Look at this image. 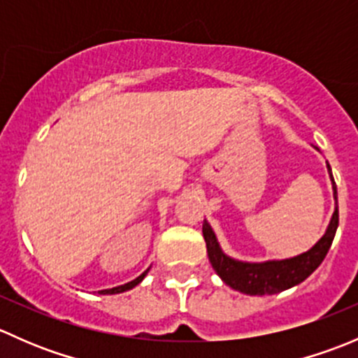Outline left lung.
<instances>
[{"label":"left lung","mask_w":358,"mask_h":358,"mask_svg":"<svg viewBox=\"0 0 358 358\" xmlns=\"http://www.w3.org/2000/svg\"><path fill=\"white\" fill-rule=\"evenodd\" d=\"M327 171H329L331 182H333L334 201H338V192H336V183L329 164H327ZM338 222L339 215L338 202H336L334 213L331 216L326 234L317 241L315 246H312L301 255L292 256V258L268 259V262L259 263L241 262V259L230 258L229 255H225L223 249L220 248L218 239H216L208 220H204V223H202V236L206 241L209 263L227 286L249 296L277 294V292L289 289L292 286H298L299 282H303L306 277L315 272L317 266L324 262L331 244H333Z\"/></svg>","instance_id":"8db88e82"}]
</instances>
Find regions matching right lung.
Masks as SVG:
<instances>
[{
    "instance_id": "1",
    "label": "right lung",
    "mask_w": 358,
    "mask_h": 358,
    "mask_svg": "<svg viewBox=\"0 0 358 358\" xmlns=\"http://www.w3.org/2000/svg\"><path fill=\"white\" fill-rule=\"evenodd\" d=\"M149 270H150V266L145 270V272L142 273V275H138L135 280H131V282L122 284V286H117V287H112V289H102V291H99V294H119V292H124V291L133 289V287L138 286V284L142 282L143 279H145V275H147V273H149Z\"/></svg>"
}]
</instances>
